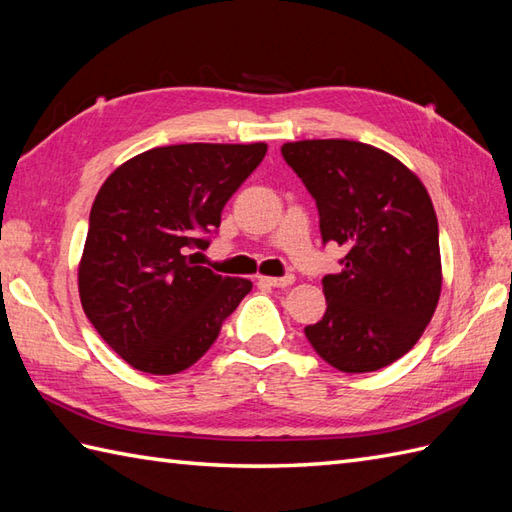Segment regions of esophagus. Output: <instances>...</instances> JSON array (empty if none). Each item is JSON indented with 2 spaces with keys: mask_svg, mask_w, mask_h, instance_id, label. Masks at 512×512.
<instances>
[{
  "mask_svg": "<svg viewBox=\"0 0 512 512\" xmlns=\"http://www.w3.org/2000/svg\"><path fill=\"white\" fill-rule=\"evenodd\" d=\"M259 281H262V284H268V286H273V288H288V286H292L295 284V277L292 275H286V277H259Z\"/></svg>",
  "mask_w": 512,
  "mask_h": 512,
  "instance_id": "1",
  "label": "esophagus"
}]
</instances>
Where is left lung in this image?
<instances>
[{
	"instance_id": "8db88e82",
	"label": "left lung",
	"mask_w": 512,
	"mask_h": 512,
	"mask_svg": "<svg viewBox=\"0 0 512 512\" xmlns=\"http://www.w3.org/2000/svg\"><path fill=\"white\" fill-rule=\"evenodd\" d=\"M317 200L323 242L347 250L323 277V319L306 336L347 374L387 367L418 343L442 290L438 217L420 178L387 151L356 140L281 147Z\"/></svg>"
}]
</instances>
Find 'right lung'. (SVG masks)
<instances>
[{"instance_id": "1", "label": "right lung", "mask_w": 512, "mask_h": 512, "mask_svg": "<svg viewBox=\"0 0 512 512\" xmlns=\"http://www.w3.org/2000/svg\"><path fill=\"white\" fill-rule=\"evenodd\" d=\"M266 143H187L143 151L96 193L79 262L85 317L138 372L178 374L200 361L253 284L198 266L228 198Z\"/></svg>"}]
</instances>
